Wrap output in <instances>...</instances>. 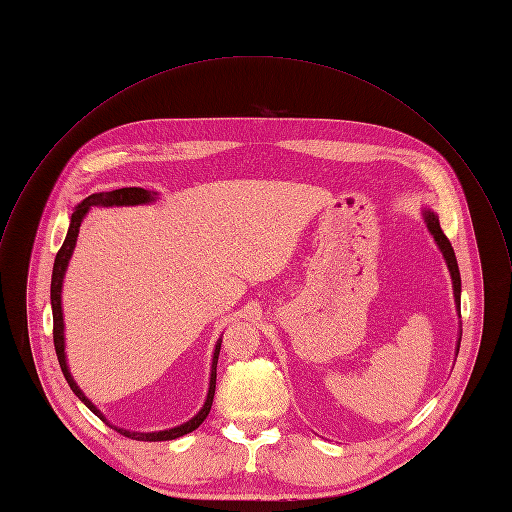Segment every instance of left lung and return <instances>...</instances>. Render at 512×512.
I'll return each mask as SVG.
<instances>
[{"instance_id": "obj_1", "label": "left lung", "mask_w": 512, "mask_h": 512, "mask_svg": "<svg viewBox=\"0 0 512 512\" xmlns=\"http://www.w3.org/2000/svg\"><path fill=\"white\" fill-rule=\"evenodd\" d=\"M423 214V220L427 224V230L429 234L433 236L437 248L441 250L445 262H447V268H449V274H451V282H453V296H455V308H457V316L461 318V274H459V266H457V258H455V250L451 246V242L447 240V236L443 234L441 230V224H439V216L431 210V208H423L421 210ZM459 345H461V334L457 338V347H455V353H459Z\"/></svg>"}]
</instances>
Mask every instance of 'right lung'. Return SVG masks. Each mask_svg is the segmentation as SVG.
Returning <instances> with one entry per match:
<instances>
[{
  "label": "right lung",
  "instance_id": "right-lung-1",
  "mask_svg": "<svg viewBox=\"0 0 512 512\" xmlns=\"http://www.w3.org/2000/svg\"><path fill=\"white\" fill-rule=\"evenodd\" d=\"M157 192L153 190H145L139 186H127V188H117L111 192H95L87 198H83L71 214V222H69V230L65 236L63 246L59 248L57 256H55V264H53V274H51V310H53V343H55V351H57V359L61 365V371L71 387V391L101 419L105 421L109 427H113L117 433L135 439V441H172L178 439L186 433H192L194 429L200 427V423L208 417L210 407H212V399H214V389H216V363H218V353H220V345L222 338H218L214 345V353H212V365H210V383H208V393L204 399V405L200 407V411L188 419L182 425H176L172 429H163V431H149V433H141V431H131V429H123L117 425H111L107 421V417L97 409V405L81 391V387L77 385V381L73 379L69 365H67V353H65V322H63V308H61V290H63V278L69 266V260L73 256L75 244H77V236H79V228L85 220V216L89 214L91 206H141V204H151L157 200Z\"/></svg>",
  "mask_w": 512,
  "mask_h": 512
}]
</instances>
